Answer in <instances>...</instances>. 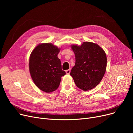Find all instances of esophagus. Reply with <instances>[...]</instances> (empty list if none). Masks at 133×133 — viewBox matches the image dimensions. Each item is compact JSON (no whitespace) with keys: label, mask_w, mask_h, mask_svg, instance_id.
Wrapping results in <instances>:
<instances>
[{"label":"esophagus","mask_w":133,"mask_h":133,"mask_svg":"<svg viewBox=\"0 0 133 133\" xmlns=\"http://www.w3.org/2000/svg\"><path fill=\"white\" fill-rule=\"evenodd\" d=\"M71 72V69H67V70L66 71V73L67 74H69V73H70Z\"/></svg>","instance_id":"1"}]
</instances>
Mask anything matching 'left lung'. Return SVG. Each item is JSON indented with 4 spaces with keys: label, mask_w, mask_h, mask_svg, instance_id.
Returning <instances> with one entry per match:
<instances>
[{
    "label": "left lung",
    "mask_w": 133,
    "mask_h": 133,
    "mask_svg": "<svg viewBox=\"0 0 133 133\" xmlns=\"http://www.w3.org/2000/svg\"><path fill=\"white\" fill-rule=\"evenodd\" d=\"M75 64L70 75L76 86L84 91L95 87L106 72L107 57L105 52L97 44L83 42L81 46L72 45Z\"/></svg>",
    "instance_id": "1"
}]
</instances>
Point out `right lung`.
<instances>
[{"mask_svg": "<svg viewBox=\"0 0 133 133\" xmlns=\"http://www.w3.org/2000/svg\"><path fill=\"white\" fill-rule=\"evenodd\" d=\"M60 49L51 43L37 46L32 52L29 60L31 78L37 87L46 93L57 89L61 77L66 74L62 70L61 61L58 58Z\"/></svg>", "mask_w": 133, "mask_h": 133, "instance_id": "add662e5", "label": "right lung"}]
</instances>
